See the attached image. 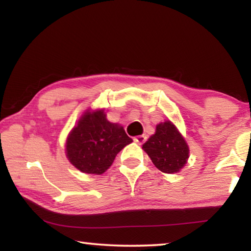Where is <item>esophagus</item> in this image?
Returning a JSON list of instances; mask_svg holds the SVG:
<instances>
[{"mask_svg": "<svg viewBox=\"0 0 251 251\" xmlns=\"http://www.w3.org/2000/svg\"><path fill=\"white\" fill-rule=\"evenodd\" d=\"M146 139H147V137H146L145 135H140V136H136V137L134 138V141L139 145H143L146 141Z\"/></svg>", "mask_w": 251, "mask_h": 251, "instance_id": "34e87169", "label": "esophagus"}]
</instances>
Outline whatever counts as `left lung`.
Here are the masks:
<instances>
[{
    "label": "left lung",
    "mask_w": 251,
    "mask_h": 251,
    "mask_svg": "<svg viewBox=\"0 0 251 251\" xmlns=\"http://www.w3.org/2000/svg\"><path fill=\"white\" fill-rule=\"evenodd\" d=\"M154 166L165 173L179 172L189 158V147L179 130L166 121L156 127V133L143 145Z\"/></svg>",
    "instance_id": "left-lung-1"
}]
</instances>
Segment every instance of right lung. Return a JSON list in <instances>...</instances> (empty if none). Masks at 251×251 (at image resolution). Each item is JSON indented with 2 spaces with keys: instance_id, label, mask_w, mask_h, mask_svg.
<instances>
[{
  "instance_id": "right-lung-1",
  "label": "right lung",
  "mask_w": 251,
  "mask_h": 251,
  "mask_svg": "<svg viewBox=\"0 0 251 251\" xmlns=\"http://www.w3.org/2000/svg\"><path fill=\"white\" fill-rule=\"evenodd\" d=\"M131 141L122 126L106 120L102 110L86 112L67 139V157L80 171L101 175Z\"/></svg>"
}]
</instances>
